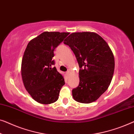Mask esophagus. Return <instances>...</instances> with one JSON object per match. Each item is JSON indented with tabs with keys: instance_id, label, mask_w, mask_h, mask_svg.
I'll use <instances>...</instances> for the list:
<instances>
[{
	"instance_id": "34e87169",
	"label": "esophagus",
	"mask_w": 134,
	"mask_h": 134,
	"mask_svg": "<svg viewBox=\"0 0 134 134\" xmlns=\"http://www.w3.org/2000/svg\"><path fill=\"white\" fill-rule=\"evenodd\" d=\"M69 74H70V72H69V71H67V72H66V75L67 76H69Z\"/></svg>"
}]
</instances>
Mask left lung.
I'll list each match as a JSON object with an SVG mask.
<instances>
[{
    "label": "left lung",
    "instance_id": "1",
    "mask_svg": "<svg viewBox=\"0 0 134 134\" xmlns=\"http://www.w3.org/2000/svg\"><path fill=\"white\" fill-rule=\"evenodd\" d=\"M74 53L80 70L79 86L72 91L75 101L90 103L109 87L115 62L109 45L99 35L91 32H74L64 41Z\"/></svg>",
    "mask_w": 134,
    "mask_h": 134
}]
</instances>
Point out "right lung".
Here are the masks:
<instances>
[{"label": "right lung", "mask_w": 134, "mask_h": 134, "mask_svg": "<svg viewBox=\"0 0 134 134\" xmlns=\"http://www.w3.org/2000/svg\"><path fill=\"white\" fill-rule=\"evenodd\" d=\"M69 32H44L29 42L23 56L21 74L25 88L34 100L48 104L55 102L65 84L53 60L56 48Z\"/></svg>", "instance_id": "obj_1"}]
</instances>
